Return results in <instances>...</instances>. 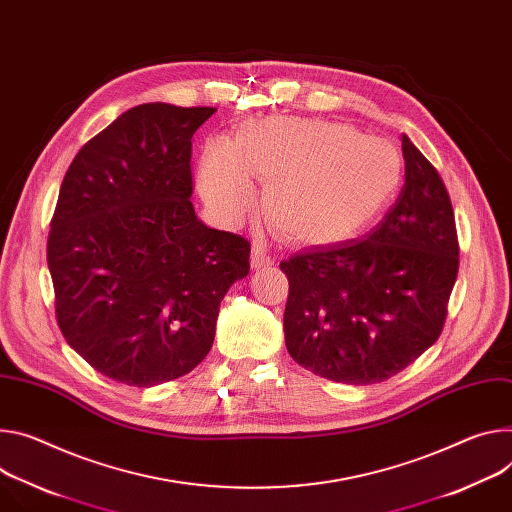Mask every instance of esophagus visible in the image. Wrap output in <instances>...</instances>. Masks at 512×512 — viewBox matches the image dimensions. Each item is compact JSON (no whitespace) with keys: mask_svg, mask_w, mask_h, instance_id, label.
I'll use <instances>...</instances> for the list:
<instances>
[{"mask_svg":"<svg viewBox=\"0 0 512 512\" xmlns=\"http://www.w3.org/2000/svg\"><path fill=\"white\" fill-rule=\"evenodd\" d=\"M251 263H253V267H255V269H261V267L271 265V255H269V251L265 249V245H263V243H253Z\"/></svg>","mask_w":512,"mask_h":512,"instance_id":"obj_1","label":"esophagus"}]
</instances>
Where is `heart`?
I'll return each instance as SVG.
<instances>
[{
  "label": "heart",
  "mask_w": 512,
  "mask_h": 512,
  "mask_svg": "<svg viewBox=\"0 0 512 512\" xmlns=\"http://www.w3.org/2000/svg\"><path fill=\"white\" fill-rule=\"evenodd\" d=\"M388 153L376 138L318 118L269 116L249 122L237 141H212L200 165L206 200L241 216L263 183L259 212L273 235L314 243L349 228L376 200Z\"/></svg>",
  "instance_id": "obj_1"
}]
</instances>
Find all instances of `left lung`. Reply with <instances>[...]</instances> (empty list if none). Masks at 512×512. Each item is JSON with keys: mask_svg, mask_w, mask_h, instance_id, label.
Here are the masks:
<instances>
[{"mask_svg": "<svg viewBox=\"0 0 512 512\" xmlns=\"http://www.w3.org/2000/svg\"><path fill=\"white\" fill-rule=\"evenodd\" d=\"M404 181L357 237L304 247L280 261L290 294L288 353L345 384L392 378L441 335L457 277V235L437 169L406 134Z\"/></svg>", "mask_w": 512, "mask_h": 512, "instance_id": "left-lung-1", "label": "left lung"}]
</instances>
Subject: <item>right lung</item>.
<instances>
[{
    "label": "right lung",
    "instance_id": "add662e5",
    "mask_svg": "<svg viewBox=\"0 0 512 512\" xmlns=\"http://www.w3.org/2000/svg\"><path fill=\"white\" fill-rule=\"evenodd\" d=\"M216 108L143 104L75 155L46 259L67 343L100 374L138 388L192 371L220 302L251 269L243 235L192 202V141Z\"/></svg>",
    "mask_w": 512,
    "mask_h": 512
}]
</instances>
